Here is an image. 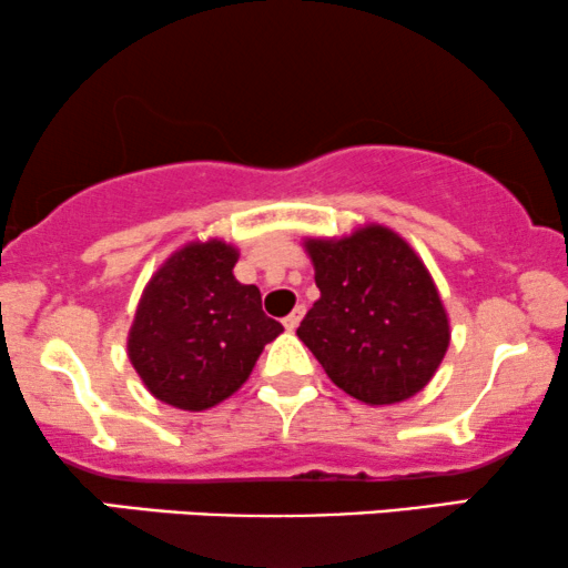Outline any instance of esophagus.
Wrapping results in <instances>:
<instances>
[{"label":"esophagus","mask_w":568,"mask_h":568,"mask_svg":"<svg viewBox=\"0 0 568 568\" xmlns=\"http://www.w3.org/2000/svg\"><path fill=\"white\" fill-rule=\"evenodd\" d=\"M303 316H305V305H297L295 311H292L290 316L284 318V328H286V332H295V328L300 326V321H303Z\"/></svg>","instance_id":"esophagus-1"}]
</instances>
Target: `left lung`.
<instances>
[{
	"instance_id": "8db88e82",
	"label": "left lung",
	"mask_w": 568,
	"mask_h": 568,
	"mask_svg": "<svg viewBox=\"0 0 568 568\" xmlns=\"http://www.w3.org/2000/svg\"><path fill=\"white\" fill-rule=\"evenodd\" d=\"M321 297L297 337L326 376L366 405L422 392L450 345V324L422 257L368 223L342 240H305Z\"/></svg>"
}]
</instances>
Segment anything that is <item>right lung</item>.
Returning a JSON list of instances; mask_svg holds the SVG:
<instances>
[{"instance_id": "1", "label": "right lung", "mask_w": 568, "mask_h": 568, "mask_svg": "<svg viewBox=\"0 0 568 568\" xmlns=\"http://www.w3.org/2000/svg\"><path fill=\"white\" fill-rule=\"evenodd\" d=\"M240 252L189 242L155 271L129 332V361L144 387L181 410H207L247 382L263 347L284 332L255 284H240Z\"/></svg>"}]
</instances>
